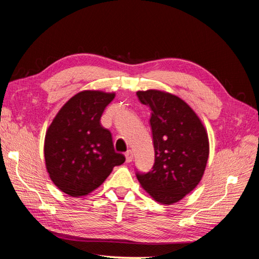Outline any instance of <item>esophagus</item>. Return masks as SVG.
<instances>
[{
    "mask_svg": "<svg viewBox=\"0 0 259 259\" xmlns=\"http://www.w3.org/2000/svg\"><path fill=\"white\" fill-rule=\"evenodd\" d=\"M125 158H126V162L130 163L133 161V158H134V154H133V151L132 150H128L125 152Z\"/></svg>",
    "mask_w": 259,
    "mask_h": 259,
    "instance_id": "34e87169",
    "label": "esophagus"
}]
</instances>
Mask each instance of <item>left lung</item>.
<instances>
[{"label": "left lung", "instance_id": "1", "mask_svg": "<svg viewBox=\"0 0 259 259\" xmlns=\"http://www.w3.org/2000/svg\"><path fill=\"white\" fill-rule=\"evenodd\" d=\"M151 110L153 169L137 174L145 191L158 203L170 205L199 185L209 154L207 131L193 109L180 97L161 90L138 91Z\"/></svg>", "mask_w": 259, "mask_h": 259}]
</instances>
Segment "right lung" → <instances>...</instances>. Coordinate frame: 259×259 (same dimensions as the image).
Returning a JSON list of instances; mask_svg holds the SVG:
<instances>
[{
  "label": "right lung",
  "instance_id": "right-lung-1",
  "mask_svg": "<svg viewBox=\"0 0 259 259\" xmlns=\"http://www.w3.org/2000/svg\"><path fill=\"white\" fill-rule=\"evenodd\" d=\"M115 93L86 90L60 108L44 139L45 166L54 185L71 197H84L125 162L112 135L100 123Z\"/></svg>",
  "mask_w": 259,
  "mask_h": 259
}]
</instances>
